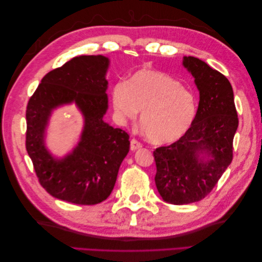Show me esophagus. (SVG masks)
Segmentation results:
<instances>
[{
	"label": "esophagus",
	"instance_id": "1",
	"mask_svg": "<svg viewBox=\"0 0 262 262\" xmlns=\"http://www.w3.org/2000/svg\"><path fill=\"white\" fill-rule=\"evenodd\" d=\"M142 147V143L138 142L137 140H135V138H133V140L130 141V149L132 151H136V149L141 148Z\"/></svg>",
	"mask_w": 262,
	"mask_h": 262
}]
</instances>
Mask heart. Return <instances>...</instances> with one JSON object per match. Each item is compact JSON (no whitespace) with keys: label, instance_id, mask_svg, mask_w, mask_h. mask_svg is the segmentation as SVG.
<instances>
[{"label":"heart","instance_id":"obj_1","mask_svg":"<svg viewBox=\"0 0 262 262\" xmlns=\"http://www.w3.org/2000/svg\"><path fill=\"white\" fill-rule=\"evenodd\" d=\"M118 118L134 119L141 113L146 137L154 144L173 143L186 134L197 114V98L190 89L163 72L141 70L111 92Z\"/></svg>","mask_w":262,"mask_h":262}]
</instances>
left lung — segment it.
<instances>
[{
  "label": "left lung",
  "mask_w": 262,
  "mask_h": 262,
  "mask_svg": "<svg viewBox=\"0 0 262 262\" xmlns=\"http://www.w3.org/2000/svg\"><path fill=\"white\" fill-rule=\"evenodd\" d=\"M199 91L196 117L189 130L153 152L155 185L164 202L187 205L213 190L233 159L238 119L230 81L204 60L183 57Z\"/></svg>",
  "instance_id": "1"
}]
</instances>
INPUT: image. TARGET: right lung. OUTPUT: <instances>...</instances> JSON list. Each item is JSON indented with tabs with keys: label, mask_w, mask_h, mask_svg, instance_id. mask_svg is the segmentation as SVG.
<instances>
[{
	"label": "right lung",
	"mask_w": 262,
	"mask_h": 262,
	"mask_svg": "<svg viewBox=\"0 0 262 262\" xmlns=\"http://www.w3.org/2000/svg\"><path fill=\"white\" fill-rule=\"evenodd\" d=\"M109 58L82 55L49 72L29 99L26 148L40 185L53 197L77 205H96L113 191L122 160L129 152V135L103 121L108 109ZM74 102L85 118L80 142L63 159L45 146L52 110Z\"/></svg>",
	"instance_id": "add662e5"
}]
</instances>
